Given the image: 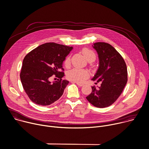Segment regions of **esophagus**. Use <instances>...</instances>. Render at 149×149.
I'll return each instance as SVG.
<instances>
[{
    "mask_svg": "<svg viewBox=\"0 0 149 149\" xmlns=\"http://www.w3.org/2000/svg\"><path fill=\"white\" fill-rule=\"evenodd\" d=\"M73 83H75V84H77L78 86H79V87H81V86H83V84H80V83H77V82H73Z\"/></svg>",
    "mask_w": 149,
    "mask_h": 149,
    "instance_id": "obj_1",
    "label": "esophagus"
}]
</instances>
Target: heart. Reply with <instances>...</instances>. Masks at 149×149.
I'll use <instances>...</instances> for the list:
<instances>
[{"label": "heart", "instance_id": "heart-1", "mask_svg": "<svg viewBox=\"0 0 149 149\" xmlns=\"http://www.w3.org/2000/svg\"><path fill=\"white\" fill-rule=\"evenodd\" d=\"M82 53L86 59L88 61L94 62L96 60V55L95 52L88 48H84L82 50ZM71 60L70 56H68L65 61L64 64L66 66L70 65ZM67 78L70 80L77 83H83L86 78L88 77V72L85 70H81L78 68H74L68 72L66 74Z\"/></svg>", "mask_w": 149, "mask_h": 149}]
</instances>
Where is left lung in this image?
I'll return each mask as SVG.
<instances>
[{
	"instance_id": "8db88e82",
	"label": "left lung",
	"mask_w": 149,
	"mask_h": 149,
	"mask_svg": "<svg viewBox=\"0 0 149 149\" xmlns=\"http://www.w3.org/2000/svg\"><path fill=\"white\" fill-rule=\"evenodd\" d=\"M93 46L98 53L99 66L91 80L101 84L99 88L91 87L86 99L93 106L103 108L112 105L123 92L128 80L127 68L123 58L109 43L97 42Z\"/></svg>"
}]
</instances>
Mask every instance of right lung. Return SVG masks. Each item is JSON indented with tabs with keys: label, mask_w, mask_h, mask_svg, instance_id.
Returning <instances> with one entry per match:
<instances>
[{
	"label": "right lung",
	"mask_w": 149,
	"mask_h": 149,
	"mask_svg": "<svg viewBox=\"0 0 149 149\" xmlns=\"http://www.w3.org/2000/svg\"><path fill=\"white\" fill-rule=\"evenodd\" d=\"M72 49V47L46 43L25 56L20 78L25 93L35 104L48 106L62 96L69 83L62 79L65 75L62 63ZM52 76L60 79L52 84L49 79Z\"/></svg>",
	"instance_id": "obj_1"
}]
</instances>
